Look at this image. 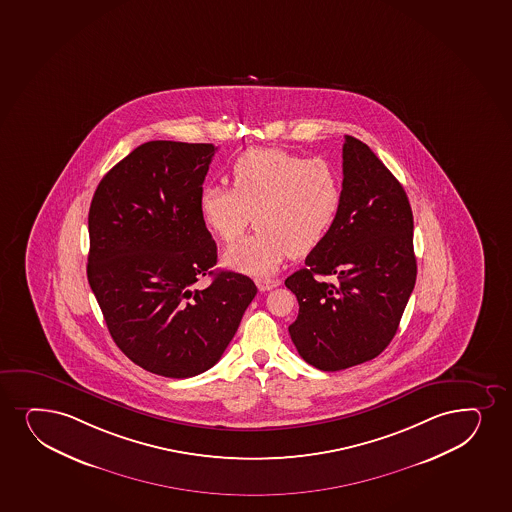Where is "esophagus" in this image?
Segmentation results:
<instances>
[{
    "mask_svg": "<svg viewBox=\"0 0 512 512\" xmlns=\"http://www.w3.org/2000/svg\"><path fill=\"white\" fill-rule=\"evenodd\" d=\"M257 286L260 291H269V289L279 286V281L277 279H257Z\"/></svg>",
    "mask_w": 512,
    "mask_h": 512,
    "instance_id": "esophagus-1",
    "label": "esophagus"
}]
</instances>
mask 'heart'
Instances as JSON below:
<instances>
[{
    "label": "heart",
    "instance_id": "heart-1",
    "mask_svg": "<svg viewBox=\"0 0 512 512\" xmlns=\"http://www.w3.org/2000/svg\"><path fill=\"white\" fill-rule=\"evenodd\" d=\"M231 180L233 188H202L200 216L219 240L233 243L253 214L257 231L224 252V264L253 276H269L291 253L319 247L343 205V178L324 157L250 149L236 159Z\"/></svg>",
    "mask_w": 512,
    "mask_h": 512
}]
</instances>
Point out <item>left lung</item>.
Listing matches in <instances>:
<instances>
[{
	"mask_svg": "<svg viewBox=\"0 0 512 512\" xmlns=\"http://www.w3.org/2000/svg\"><path fill=\"white\" fill-rule=\"evenodd\" d=\"M305 265L284 281L300 305L288 331L301 358L337 372L379 356L415 288L413 212L403 185L355 137L344 140L336 224Z\"/></svg>",
	"mask_w": 512,
	"mask_h": 512,
	"instance_id": "8db88e82",
	"label": "left lung"
}]
</instances>
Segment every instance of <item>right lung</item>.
Returning <instances> with one entry per match:
<instances>
[{
  "label": "right lung",
  "instance_id": "1",
  "mask_svg": "<svg viewBox=\"0 0 512 512\" xmlns=\"http://www.w3.org/2000/svg\"><path fill=\"white\" fill-rule=\"evenodd\" d=\"M217 147L139 145L97 185L87 279L109 334L147 372L188 379L214 367L257 295L252 279L212 271L216 241L200 216ZM212 284L195 290L200 276Z\"/></svg>",
  "mask_w": 512,
  "mask_h": 512
}]
</instances>
